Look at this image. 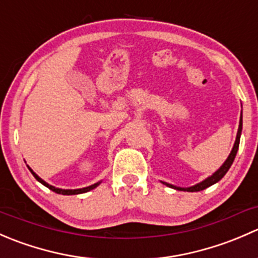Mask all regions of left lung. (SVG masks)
<instances>
[{
	"label": "left lung",
	"instance_id": "obj_1",
	"mask_svg": "<svg viewBox=\"0 0 258 258\" xmlns=\"http://www.w3.org/2000/svg\"><path fill=\"white\" fill-rule=\"evenodd\" d=\"M241 132H242V113H241V117H240V124H238L237 136H236V141H235V145H233L232 151H231L230 156H228L227 160L225 161V163H223V165L221 166V167L218 168V170L216 171V172L213 173L212 176H210V177H207L206 179H204V181L200 182V183L195 184V186H191V187H177V186H173V184L167 183V182H162V183L166 184V186L171 187V188L178 189V191H187V192L202 191V189H205V188H207V187H210V186H212V184H215L216 182L220 181V179L222 178L223 176L226 175V173H227V171L230 170L231 165H232V163H233V160H235V157H236V153H237V151H238V146H240Z\"/></svg>",
	"mask_w": 258,
	"mask_h": 258
}]
</instances>
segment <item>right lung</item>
Instances as JSON below:
<instances>
[{"label": "right lung", "instance_id": "1", "mask_svg": "<svg viewBox=\"0 0 258 258\" xmlns=\"http://www.w3.org/2000/svg\"><path fill=\"white\" fill-rule=\"evenodd\" d=\"M27 167H28V166H27ZM28 170L31 171V173H32V175L35 176V178L37 179L38 182H41V183H42L43 186H46V187H47V188L51 189V191L56 192V194H59V195H80V194H85V192H88V191H91V189L96 188V187H97L98 184L101 183V182H97V183L91 184V186H88V187H85V188H77V189H62V188H56V187H54V186H51V184H48L47 182L43 181L42 178L38 177V176L36 175V173L33 172L32 170H31V167H28Z\"/></svg>", "mask_w": 258, "mask_h": 258}]
</instances>
